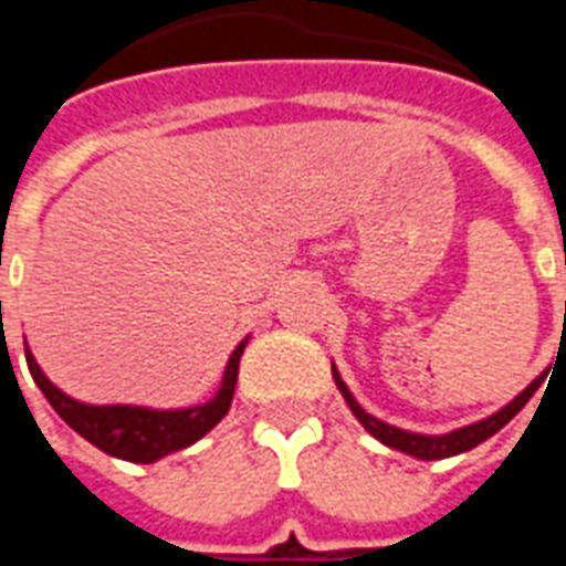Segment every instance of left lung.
<instances>
[{"mask_svg":"<svg viewBox=\"0 0 566 566\" xmlns=\"http://www.w3.org/2000/svg\"><path fill=\"white\" fill-rule=\"evenodd\" d=\"M333 381H336V388L345 397V403L348 409L355 412V418L364 424L369 437H376L381 446H388V449H397L409 454V458H418V461H442V458H454V454H463V451L475 449V446H482L485 439H491L497 433L500 427H506L512 418L518 416L524 409V403L534 397V391L539 388V381L543 376H536L527 388H524L512 403H506L503 409H497L494 416L482 418V421H473V424L458 427V430H451V433H416V430H403V427H394L388 421H381V418L369 416L364 406L357 403L355 394L348 391V385L339 376V369L333 367Z\"/></svg>","mask_w":566,"mask_h":566,"instance_id":"obj_1","label":"left lung"}]
</instances>
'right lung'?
I'll return each instance as SVG.
<instances>
[{
    "label": "right lung",
    "mask_w": 566,
    "mask_h": 566,
    "mask_svg": "<svg viewBox=\"0 0 566 566\" xmlns=\"http://www.w3.org/2000/svg\"><path fill=\"white\" fill-rule=\"evenodd\" d=\"M248 336L235 345L233 355L223 367V379L211 400L197 406H185V409H150V406H93L81 403L66 391H60L54 381L44 376V369L35 364V357L27 348V367H30L32 379L39 385V391L48 397V403L54 406V412L66 421L75 433L93 442L96 449L120 458L129 463H154L193 446L197 439L209 433L211 427L218 424L233 403L235 379H239V357L245 352Z\"/></svg>",
    "instance_id": "1"
}]
</instances>
